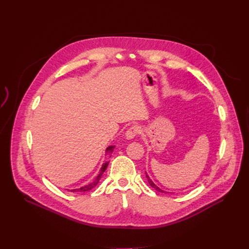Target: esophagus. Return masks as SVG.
Instances as JSON below:
<instances>
[{
	"label": "esophagus",
	"instance_id": "esophagus-1",
	"mask_svg": "<svg viewBox=\"0 0 249 249\" xmlns=\"http://www.w3.org/2000/svg\"><path fill=\"white\" fill-rule=\"evenodd\" d=\"M140 133H141V129H140L139 126H132V127H130V128L126 131L125 137H126V139L131 140V139L135 138L137 135H139Z\"/></svg>",
	"mask_w": 249,
	"mask_h": 249
}]
</instances>
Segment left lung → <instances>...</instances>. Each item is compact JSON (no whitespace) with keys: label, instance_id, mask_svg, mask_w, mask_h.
<instances>
[{"label":"left lung","instance_id":"obj_1","mask_svg":"<svg viewBox=\"0 0 249 249\" xmlns=\"http://www.w3.org/2000/svg\"><path fill=\"white\" fill-rule=\"evenodd\" d=\"M146 176H147V179H148V181H149V183H150V185L153 187V188H155L157 191H159V192H161V193H164L165 191H163V190H161L160 187H158L152 180H151V178L149 177V175L146 173Z\"/></svg>","mask_w":249,"mask_h":249}]
</instances>
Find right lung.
<instances>
[{"label": "right lung", "mask_w": 249, "mask_h": 249, "mask_svg": "<svg viewBox=\"0 0 249 249\" xmlns=\"http://www.w3.org/2000/svg\"><path fill=\"white\" fill-rule=\"evenodd\" d=\"M113 150H114V146H110V147H108L107 149H106L105 152L108 153V154H112ZM107 165H108V161H106V162H104V163L102 164V166H101V168H100V170H99L98 175L95 177L94 180L91 181L89 184H87V185H85V186H83V187H81V188H78V189H72L71 191H72V192H86V191H89L90 189H92L94 186H96V184H97L98 181L100 180L103 172L105 171L106 168H107Z\"/></svg>", "instance_id": "add662e5"}]
</instances>
